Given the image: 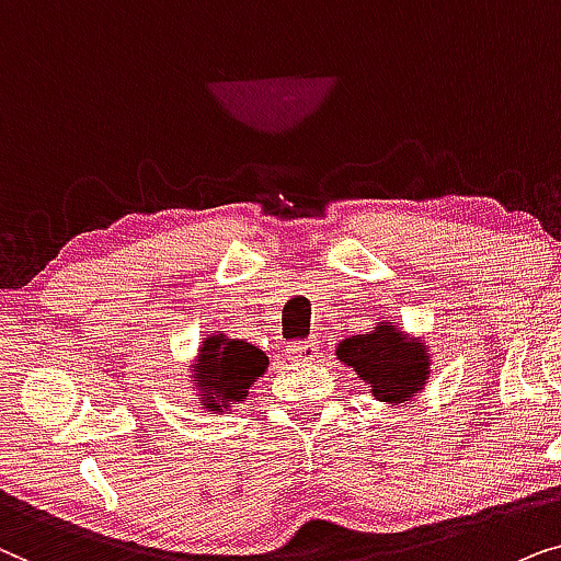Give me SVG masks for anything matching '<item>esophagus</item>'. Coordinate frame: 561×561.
Instances as JSON below:
<instances>
[{"instance_id": "obj_1", "label": "esophagus", "mask_w": 561, "mask_h": 561, "mask_svg": "<svg viewBox=\"0 0 561 561\" xmlns=\"http://www.w3.org/2000/svg\"><path fill=\"white\" fill-rule=\"evenodd\" d=\"M318 343L316 341H297V343H289L287 346V354L297 358V362H310V358H316L318 354Z\"/></svg>"}]
</instances>
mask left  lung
<instances>
[{"mask_svg":"<svg viewBox=\"0 0 561 561\" xmlns=\"http://www.w3.org/2000/svg\"><path fill=\"white\" fill-rule=\"evenodd\" d=\"M335 356L364 379L375 400L387 405L415 398L431 375L425 343L410 339L392 323H379L369 333L348 335L339 343Z\"/></svg>","mask_w":561,"mask_h":561,"instance_id":"1","label":"left lung"}]
</instances>
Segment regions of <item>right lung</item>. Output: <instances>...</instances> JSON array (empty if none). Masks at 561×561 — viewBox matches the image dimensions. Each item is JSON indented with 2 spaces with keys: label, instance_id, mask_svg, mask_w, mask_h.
<instances>
[{
  "label": "right lung",
  "instance_id": "1",
  "mask_svg": "<svg viewBox=\"0 0 561 561\" xmlns=\"http://www.w3.org/2000/svg\"><path fill=\"white\" fill-rule=\"evenodd\" d=\"M192 364V385L213 413L238 405L249 398V387L264 375L268 356L249 341L230 339L222 331L210 333Z\"/></svg>",
  "mask_w": 561,
  "mask_h": 561
}]
</instances>
